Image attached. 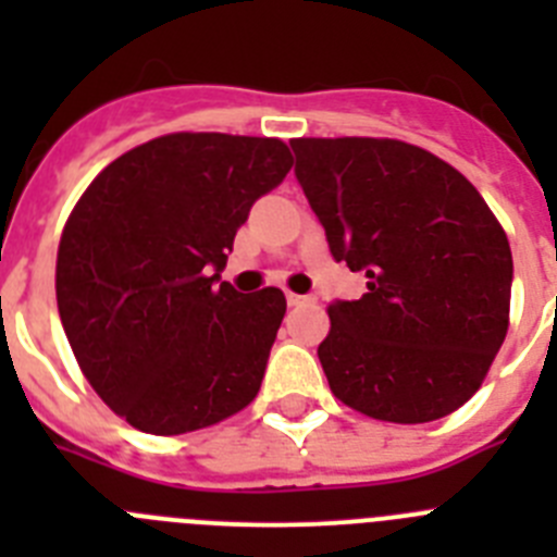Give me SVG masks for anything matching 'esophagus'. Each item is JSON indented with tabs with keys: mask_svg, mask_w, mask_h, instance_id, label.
Instances as JSON below:
<instances>
[{
	"mask_svg": "<svg viewBox=\"0 0 557 557\" xmlns=\"http://www.w3.org/2000/svg\"><path fill=\"white\" fill-rule=\"evenodd\" d=\"M287 304H289V307H304V304H314V298H312V295L287 293Z\"/></svg>",
	"mask_w": 557,
	"mask_h": 557,
	"instance_id": "34e87169",
	"label": "esophagus"
}]
</instances>
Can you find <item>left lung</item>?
<instances>
[{
	"mask_svg": "<svg viewBox=\"0 0 557 557\" xmlns=\"http://www.w3.org/2000/svg\"><path fill=\"white\" fill-rule=\"evenodd\" d=\"M295 175L329 250L366 273L329 307L318 346L334 396L391 424H426L480 391L510 323L513 256L466 175L398 139H293Z\"/></svg>",
	"mask_w": 557,
	"mask_h": 557,
	"instance_id": "8db88e82",
	"label": "left lung"
}]
</instances>
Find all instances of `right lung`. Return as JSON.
Returning <instances> with one entry per match:
<instances>
[{
  "mask_svg": "<svg viewBox=\"0 0 557 557\" xmlns=\"http://www.w3.org/2000/svg\"><path fill=\"white\" fill-rule=\"evenodd\" d=\"M289 166L282 139L166 133L111 161L69 214L63 332L88 385L136 430H206L259 393L287 298L214 282L250 206Z\"/></svg>",
  "mask_w": 557,
  "mask_h": 557,
  "instance_id": "obj_1",
  "label": "right lung"
}]
</instances>
